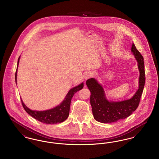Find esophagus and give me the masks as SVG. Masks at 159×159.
Here are the masks:
<instances>
[{"label": "esophagus", "mask_w": 159, "mask_h": 159, "mask_svg": "<svg viewBox=\"0 0 159 159\" xmlns=\"http://www.w3.org/2000/svg\"><path fill=\"white\" fill-rule=\"evenodd\" d=\"M92 76H93V74H92L91 72H90V71H88V72H86V73L84 74V78L85 80H86L90 79L91 77H92Z\"/></svg>", "instance_id": "1"}]
</instances>
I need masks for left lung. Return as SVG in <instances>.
I'll return each instance as SVG.
<instances>
[{"label": "left lung", "instance_id": "8db88e82", "mask_svg": "<svg viewBox=\"0 0 159 159\" xmlns=\"http://www.w3.org/2000/svg\"><path fill=\"white\" fill-rule=\"evenodd\" d=\"M131 51L138 62L139 71V88L134 95L122 101H109L106 98L103 88L94 78L86 80V85L91 91L90 102L94 119L99 122L113 123L126 119L136 110L139 106L145 82L143 57L132 44Z\"/></svg>", "mask_w": 159, "mask_h": 159}]
</instances>
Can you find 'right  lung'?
Returning a JSON list of instances; mask_svg holds the SVG:
<instances>
[{"mask_svg": "<svg viewBox=\"0 0 159 159\" xmlns=\"http://www.w3.org/2000/svg\"><path fill=\"white\" fill-rule=\"evenodd\" d=\"M20 57L18 60L17 68L15 73V82L16 83V75H17V69L19 63ZM83 88V83L80 84L79 85L75 86L71 89L64 101L61 103L60 105L57 106L52 109L45 110V111H34L29 109L27 106L23 103L22 99L21 102L23 104V108L25 111L30 114L31 117L38 120V121L46 124H56L61 123L66 120L69 115L70 107L71 100L75 93L77 91L81 90Z\"/></svg>", "mask_w": 159, "mask_h": 159, "instance_id": "right-lung-1", "label": "right lung"}]
</instances>
